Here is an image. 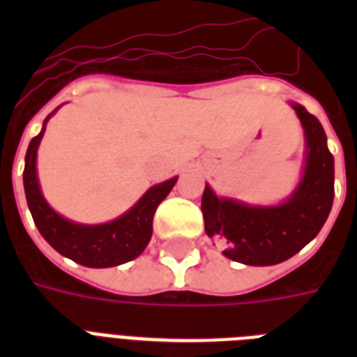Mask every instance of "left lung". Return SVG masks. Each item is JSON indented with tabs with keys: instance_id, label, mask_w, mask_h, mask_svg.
Returning <instances> with one entry per match:
<instances>
[{
	"instance_id": "8db88e82",
	"label": "left lung",
	"mask_w": 357,
	"mask_h": 357,
	"mask_svg": "<svg viewBox=\"0 0 357 357\" xmlns=\"http://www.w3.org/2000/svg\"><path fill=\"white\" fill-rule=\"evenodd\" d=\"M304 128L305 165L300 183L278 206H250L220 198L206 185L202 213L206 234L231 261L252 266L278 265L311 243L333 204V155L321 122L300 103H291Z\"/></svg>"
}]
</instances>
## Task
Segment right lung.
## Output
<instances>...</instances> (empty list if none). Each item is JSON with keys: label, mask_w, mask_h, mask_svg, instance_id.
<instances>
[{"label": "right lung", "mask_w": 357, "mask_h": 357, "mask_svg": "<svg viewBox=\"0 0 357 357\" xmlns=\"http://www.w3.org/2000/svg\"><path fill=\"white\" fill-rule=\"evenodd\" d=\"M57 111V109H55ZM53 111L52 114H55ZM44 120L42 131L29 142L25 153L24 189L27 206L33 215L40 235L57 250L59 254L91 268H107L139 257L148 246L153 231V215L178 181V176L153 185L140 196V200L122 217L105 224L72 222L59 215L46 202L36 176V151L46 131L47 120Z\"/></svg>", "instance_id": "1"}]
</instances>
